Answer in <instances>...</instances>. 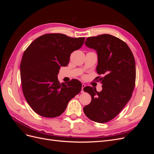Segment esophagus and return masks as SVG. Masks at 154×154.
Returning a JSON list of instances; mask_svg holds the SVG:
<instances>
[{
	"mask_svg": "<svg viewBox=\"0 0 154 154\" xmlns=\"http://www.w3.org/2000/svg\"><path fill=\"white\" fill-rule=\"evenodd\" d=\"M85 87V84H83H83H82V92H84V91H83V88H84Z\"/></svg>",
	"mask_w": 154,
	"mask_h": 154,
	"instance_id": "obj_1",
	"label": "esophagus"
}]
</instances>
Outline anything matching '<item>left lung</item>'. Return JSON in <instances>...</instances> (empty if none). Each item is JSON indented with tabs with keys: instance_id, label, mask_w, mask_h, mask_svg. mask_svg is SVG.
<instances>
[{
	"instance_id": "8db88e82",
	"label": "left lung",
	"mask_w": 154,
	"mask_h": 154,
	"mask_svg": "<svg viewBox=\"0 0 154 154\" xmlns=\"http://www.w3.org/2000/svg\"><path fill=\"white\" fill-rule=\"evenodd\" d=\"M85 44L96 51V71L103 76L97 77L102 83L101 92L90 86L83 88L92 97L83 111L92 121L106 123L114 118L131 98L136 82L134 57L127 44L111 35L88 37Z\"/></svg>"
}]
</instances>
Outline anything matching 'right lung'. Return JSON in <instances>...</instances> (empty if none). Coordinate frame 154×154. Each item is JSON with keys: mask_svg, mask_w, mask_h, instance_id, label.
Masks as SVG:
<instances>
[{"mask_svg": "<svg viewBox=\"0 0 154 154\" xmlns=\"http://www.w3.org/2000/svg\"><path fill=\"white\" fill-rule=\"evenodd\" d=\"M84 40V37L46 34L35 39L24 51L20 63L22 91L36 114L58 117L81 91L80 81L73 79L67 84L60 83L58 74L60 67L67 66L71 53L80 49Z\"/></svg>", "mask_w": 154, "mask_h": 154, "instance_id": "obj_1", "label": "right lung"}]
</instances>
